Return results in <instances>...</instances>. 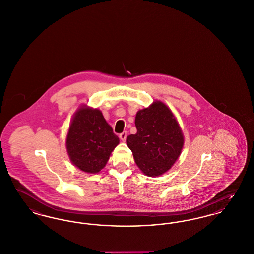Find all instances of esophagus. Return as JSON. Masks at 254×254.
I'll use <instances>...</instances> for the list:
<instances>
[{"label":"esophagus","instance_id":"1","mask_svg":"<svg viewBox=\"0 0 254 254\" xmlns=\"http://www.w3.org/2000/svg\"><path fill=\"white\" fill-rule=\"evenodd\" d=\"M127 131H123V132L120 134V136H119V137H120V139H121L123 142H125V141H126V139H127Z\"/></svg>","mask_w":254,"mask_h":254}]
</instances>
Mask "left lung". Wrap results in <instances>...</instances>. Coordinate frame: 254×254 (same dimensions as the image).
Wrapping results in <instances>:
<instances>
[{"label": "left lung", "mask_w": 254, "mask_h": 254, "mask_svg": "<svg viewBox=\"0 0 254 254\" xmlns=\"http://www.w3.org/2000/svg\"><path fill=\"white\" fill-rule=\"evenodd\" d=\"M136 134L127 137L135 163L145 175L155 177L168 171L181 153L184 137L170 109L162 102L136 114Z\"/></svg>", "instance_id": "8db88e82"}]
</instances>
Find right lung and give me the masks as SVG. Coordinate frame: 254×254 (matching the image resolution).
<instances>
[{
	"instance_id": "1",
	"label": "right lung",
	"mask_w": 254,
	"mask_h": 254,
	"mask_svg": "<svg viewBox=\"0 0 254 254\" xmlns=\"http://www.w3.org/2000/svg\"><path fill=\"white\" fill-rule=\"evenodd\" d=\"M118 144V136L99 109L77 111L66 137L68 155L77 168L88 173L99 172Z\"/></svg>"
}]
</instances>
